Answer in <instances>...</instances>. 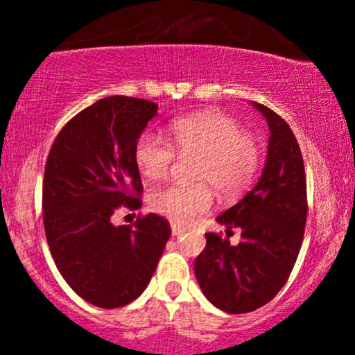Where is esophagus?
<instances>
[{
  "label": "esophagus",
  "mask_w": 355,
  "mask_h": 355,
  "mask_svg": "<svg viewBox=\"0 0 355 355\" xmlns=\"http://www.w3.org/2000/svg\"><path fill=\"white\" fill-rule=\"evenodd\" d=\"M185 232H187V228H185V227H180V225H175V223L171 225V234L177 235V237H178V235H184Z\"/></svg>",
  "instance_id": "1"
}]
</instances>
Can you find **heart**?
Wrapping results in <instances>:
<instances>
[{
  "mask_svg": "<svg viewBox=\"0 0 355 355\" xmlns=\"http://www.w3.org/2000/svg\"><path fill=\"white\" fill-rule=\"evenodd\" d=\"M168 138L144 132L134 146V161L149 180L163 178L178 155H198L191 170L196 184H168L149 196V206L157 214L178 225H187L206 213L213 191L223 199L241 196L252 184L261 163L257 142L245 134L237 120L216 111L177 118L168 127Z\"/></svg>",
  "mask_w": 355,
  "mask_h": 355,
  "instance_id": "obj_1",
  "label": "heart"
}]
</instances>
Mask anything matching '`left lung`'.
Segmentation results:
<instances>
[{
    "label": "left lung",
    "instance_id": "obj_1",
    "mask_svg": "<svg viewBox=\"0 0 355 355\" xmlns=\"http://www.w3.org/2000/svg\"><path fill=\"white\" fill-rule=\"evenodd\" d=\"M270 127L266 166L245 198L216 218L227 237L206 234L194 271L206 299L218 309L244 314L270 302L287 284L299 256L307 218L306 173L299 142L287 121L254 103ZM232 227L241 242L230 244Z\"/></svg>",
    "mask_w": 355,
    "mask_h": 355
}]
</instances>
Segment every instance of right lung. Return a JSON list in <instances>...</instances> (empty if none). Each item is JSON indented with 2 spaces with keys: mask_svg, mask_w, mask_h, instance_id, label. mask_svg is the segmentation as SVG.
<instances>
[{
  "mask_svg": "<svg viewBox=\"0 0 355 355\" xmlns=\"http://www.w3.org/2000/svg\"><path fill=\"white\" fill-rule=\"evenodd\" d=\"M156 113L148 99H99L60 130L46 161L42 220L51 256L70 288L103 309L144 292L171 235L155 213L111 223L120 207L142 206L134 146Z\"/></svg>",
  "mask_w": 355,
  "mask_h": 355,
  "instance_id": "1",
  "label": "right lung"
}]
</instances>
